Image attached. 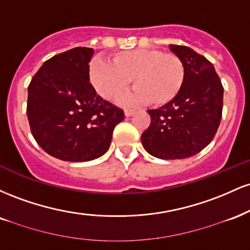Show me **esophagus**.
<instances>
[{
	"mask_svg": "<svg viewBox=\"0 0 250 250\" xmlns=\"http://www.w3.org/2000/svg\"><path fill=\"white\" fill-rule=\"evenodd\" d=\"M134 114H135V110H133V109H125V115L127 117L134 115Z\"/></svg>",
	"mask_w": 250,
	"mask_h": 250,
	"instance_id": "obj_1",
	"label": "esophagus"
}]
</instances>
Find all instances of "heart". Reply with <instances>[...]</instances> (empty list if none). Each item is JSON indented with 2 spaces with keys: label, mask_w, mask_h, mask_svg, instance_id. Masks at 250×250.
I'll return each instance as SVG.
<instances>
[{
  "label": "heart",
  "mask_w": 250,
  "mask_h": 250,
  "mask_svg": "<svg viewBox=\"0 0 250 250\" xmlns=\"http://www.w3.org/2000/svg\"><path fill=\"white\" fill-rule=\"evenodd\" d=\"M89 77L97 93L105 100L119 97L133 79L136 88L122 99L123 103L149 102L161 107L171 102L185 83V65L179 56L157 49L120 51L111 63L93 59L89 64Z\"/></svg>",
  "instance_id": "obj_1"
}]
</instances>
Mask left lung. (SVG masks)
Segmentation results:
<instances>
[{
	"label": "left lung",
	"instance_id": "left-lung-1",
	"mask_svg": "<svg viewBox=\"0 0 250 250\" xmlns=\"http://www.w3.org/2000/svg\"><path fill=\"white\" fill-rule=\"evenodd\" d=\"M185 65L182 89L171 102L148 110L150 125L141 141L157 159L194 156L214 139L223 107V87L213 63L185 45H169Z\"/></svg>",
	"mask_w": 250,
	"mask_h": 250
}]
</instances>
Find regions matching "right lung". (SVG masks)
<instances>
[{"mask_svg":"<svg viewBox=\"0 0 250 250\" xmlns=\"http://www.w3.org/2000/svg\"><path fill=\"white\" fill-rule=\"evenodd\" d=\"M94 49L77 47L45 61L28 87L27 116L37 145L56 159L83 162L109 149L122 109L89 82Z\"/></svg>","mask_w":250,"mask_h":250,"instance_id":"add662e5","label":"right lung"}]
</instances>
